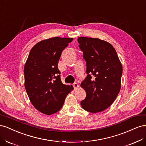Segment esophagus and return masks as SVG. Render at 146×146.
Here are the masks:
<instances>
[{"label":"esophagus","mask_w":146,"mask_h":146,"mask_svg":"<svg viewBox=\"0 0 146 146\" xmlns=\"http://www.w3.org/2000/svg\"><path fill=\"white\" fill-rule=\"evenodd\" d=\"M73 86H74V90H76L77 88L78 87V83H74L73 84Z\"/></svg>","instance_id":"1"}]
</instances>
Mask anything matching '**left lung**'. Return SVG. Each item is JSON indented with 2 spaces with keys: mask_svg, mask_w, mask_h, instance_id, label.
Listing matches in <instances>:
<instances>
[{
  "mask_svg": "<svg viewBox=\"0 0 146 146\" xmlns=\"http://www.w3.org/2000/svg\"><path fill=\"white\" fill-rule=\"evenodd\" d=\"M78 42L88 74L80 85L86 94L80 104L87 111H102L114 102L120 91L122 64L110 43L87 37H78Z\"/></svg>",
  "mask_w": 146,
  "mask_h": 146,
  "instance_id": "left-lung-1",
  "label": "left lung"
}]
</instances>
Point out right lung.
<instances>
[{"label":"right lung","mask_w":146,"mask_h":146,"mask_svg":"<svg viewBox=\"0 0 146 146\" xmlns=\"http://www.w3.org/2000/svg\"><path fill=\"white\" fill-rule=\"evenodd\" d=\"M72 38L54 37L38 42L31 49L24 66L25 88L31 103L42 113L50 115L62 108L72 85L61 82L58 63Z\"/></svg>","instance_id":"right-lung-1"}]
</instances>
